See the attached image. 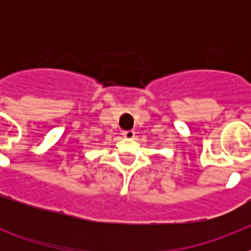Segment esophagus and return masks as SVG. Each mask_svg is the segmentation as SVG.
<instances>
[{"label":"esophagus","instance_id":"1","mask_svg":"<svg viewBox=\"0 0 251 251\" xmlns=\"http://www.w3.org/2000/svg\"><path fill=\"white\" fill-rule=\"evenodd\" d=\"M122 135H124V138H126V139H133V138L135 137V131H133V130L122 131Z\"/></svg>","mask_w":251,"mask_h":251}]
</instances>
